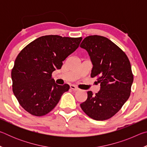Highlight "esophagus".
<instances>
[{
    "label": "esophagus",
    "mask_w": 147,
    "mask_h": 147,
    "mask_svg": "<svg viewBox=\"0 0 147 147\" xmlns=\"http://www.w3.org/2000/svg\"><path fill=\"white\" fill-rule=\"evenodd\" d=\"M70 88L71 89H73V91H78L79 90V89L77 88L76 86H75L74 85H71L70 86Z\"/></svg>",
    "instance_id": "34e87169"
}]
</instances>
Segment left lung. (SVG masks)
Listing matches in <instances>:
<instances>
[{
	"label": "left lung",
	"mask_w": 147,
	"mask_h": 147,
	"mask_svg": "<svg viewBox=\"0 0 147 147\" xmlns=\"http://www.w3.org/2000/svg\"><path fill=\"white\" fill-rule=\"evenodd\" d=\"M80 47L90 57L91 77L97 76L100 84L95 94L88 91V98L80 107L89 117L106 120L120 110L130 95L134 77L130 61L118 46L105 37H86Z\"/></svg>",
	"instance_id": "obj_1"
}]
</instances>
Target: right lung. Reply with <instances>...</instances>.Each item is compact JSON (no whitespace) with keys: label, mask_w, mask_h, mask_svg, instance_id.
<instances>
[{"label":"right lung","mask_w":147,"mask_h":147,"mask_svg":"<svg viewBox=\"0 0 147 147\" xmlns=\"http://www.w3.org/2000/svg\"><path fill=\"white\" fill-rule=\"evenodd\" d=\"M82 38L49 35L35 39L20 52L11 71L14 95L32 115H45L54 108L68 84L58 85L52 73L78 49Z\"/></svg>","instance_id":"1"}]
</instances>
